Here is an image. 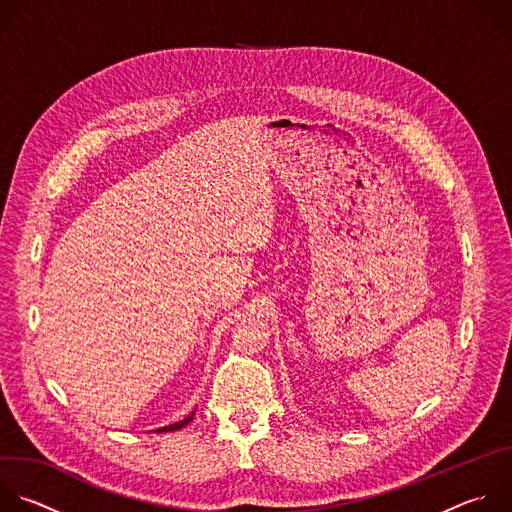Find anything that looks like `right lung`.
<instances>
[{"mask_svg": "<svg viewBox=\"0 0 512 512\" xmlns=\"http://www.w3.org/2000/svg\"><path fill=\"white\" fill-rule=\"evenodd\" d=\"M195 418V410L185 418V420H181V422H175V424H168V426H162V428H158L156 432H175V430H181V428H185L191 420Z\"/></svg>", "mask_w": 512, "mask_h": 512, "instance_id": "right-lung-1", "label": "right lung"}]
</instances>
